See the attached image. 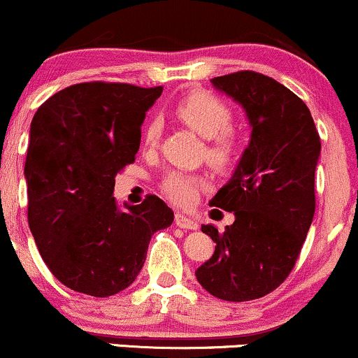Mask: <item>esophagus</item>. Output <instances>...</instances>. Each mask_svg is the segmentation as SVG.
I'll use <instances>...</instances> for the list:
<instances>
[{
    "mask_svg": "<svg viewBox=\"0 0 358 358\" xmlns=\"http://www.w3.org/2000/svg\"><path fill=\"white\" fill-rule=\"evenodd\" d=\"M175 224L176 227L180 229H188V231H196L199 229V224L195 220L190 219V217L183 215V213H175Z\"/></svg>",
    "mask_w": 358,
    "mask_h": 358,
    "instance_id": "obj_1",
    "label": "esophagus"
}]
</instances>
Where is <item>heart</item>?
Segmentation results:
<instances>
[{"mask_svg": "<svg viewBox=\"0 0 358 358\" xmlns=\"http://www.w3.org/2000/svg\"><path fill=\"white\" fill-rule=\"evenodd\" d=\"M175 113L185 124L195 129L200 136L207 138L205 159L208 165L220 171L231 170L236 165L242 150V136L239 131L232 127L234 110L227 102L222 101L215 94L196 90L176 102ZM162 134V117L153 114L148 117L143 127V146L153 150L158 146ZM159 187L168 200L180 207H188L207 187V180L202 175L190 173V171L170 170L162 178Z\"/></svg>", "mask_w": 358, "mask_h": 358, "instance_id": "b5f03b06", "label": "heart"}]
</instances>
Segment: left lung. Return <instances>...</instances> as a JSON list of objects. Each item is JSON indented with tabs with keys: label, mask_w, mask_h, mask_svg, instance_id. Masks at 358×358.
I'll list each match as a JSON object with an SVG mask.
<instances>
[{
	"label": "left lung",
	"mask_w": 358,
	"mask_h": 358,
	"mask_svg": "<svg viewBox=\"0 0 358 358\" xmlns=\"http://www.w3.org/2000/svg\"><path fill=\"white\" fill-rule=\"evenodd\" d=\"M245 109L252 134L236 173L212 207L234 212L224 232L202 225L215 252L195 271L212 296L250 301L285 282L315 215V168L322 141L310 109L278 80L254 71L213 77Z\"/></svg>",
	"instance_id": "8db88e82"
}]
</instances>
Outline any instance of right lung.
Instances as JSON below:
<instances>
[{
    "mask_svg": "<svg viewBox=\"0 0 358 358\" xmlns=\"http://www.w3.org/2000/svg\"><path fill=\"white\" fill-rule=\"evenodd\" d=\"M163 87L82 82L35 113L24 162L28 225L50 273L77 293L126 289L173 212L156 195L119 210L114 176L134 163L146 110Z\"/></svg>",
    "mask_w": 358,
    "mask_h": 358,
    "instance_id": "obj_1",
    "label": "right lung"
}]
</instances>
